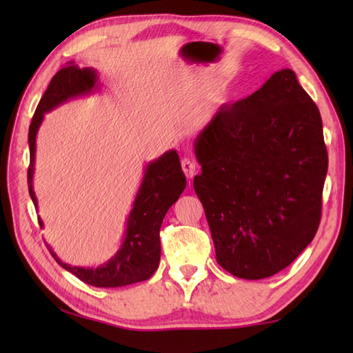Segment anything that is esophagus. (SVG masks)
I'll return each mask as SVG.
<instances>
[{
  "label": "esophagus",
  "instance_id": "1",
  "mask_svg": "<svg viewBox=\"0 0 353 353\" xmlns=\"http://www.w3.org/2000/svg\"><path fill=\"white\" fill-rule=\"evenodd\" d=\"M182 170H183V172H185V176L188 177V179H192L194 176H196V171H197V167H196V163H194L192 161H190V159H182Z\"/></svg>",
  "mask_w": 353,
  "mask_h": 353
}]
</instances>
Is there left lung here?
Instances as JSON below:
<instances>
[{"label":"left lung","instance_id":"1","mask_svg":"<svg viewBox=\"0 0 353 353\" xmlns=\"http://www.w3.org/2000/svg\"><path fill=\"white\" fill-rule=\"evenodd\" d=\"M194 150L216 262L250 281L288 267L317 234L327 172L320 112L294 71L220 108Z\"/></svg>","mask_w":353,"mask_h":353}]
</instances>
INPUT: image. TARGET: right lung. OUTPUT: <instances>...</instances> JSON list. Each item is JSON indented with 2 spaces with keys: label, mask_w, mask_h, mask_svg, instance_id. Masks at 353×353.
<instances>
[{
  "label": "right lung",
  "mask_w": 353,
  "mask_h": 353,
  "mask_svg": "<svg viewBox=\"0 0 353 353\" xmlns=\"http://www.w3.org/2000/svg\"><path fill=\"white\" fill-rule=\"evenodd\" d=\"M97 71L92 68H79L74 62L66 63L51 79L47 91L37 104L28 129L30 167L27 172L28 192L34 208L37 200L33 191L36 134L42 124L43 115L59 104L74 97L91 94L97 85ZM186 186V179L179 161V154L170 150L159 159L150 162L145 168L144 179L138 190L137 199L127 219L125 236L121 249L106 264L99 268L72 267L65 264L51 252L57 264L77 276L85 283L100 288H117L124 285L147 281L156 272L161 261L159 230L163 216L172 203H176ZM42 226V221H39Z\"/></svg>",
  "instance_id": "1"
}]
</instances>
